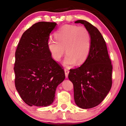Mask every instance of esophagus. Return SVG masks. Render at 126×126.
Instances as JSON below:
<instances>
[{"mask_svg": "<svg viewBox=\"0 0 126 126\" xmlns=\"http://www.w3.org/2000/svg\"><path fill=\"white\" fill-rule=\"evenodd\" d=\"M64 72H65V78H67L68 76V74H69V70L68 69H64Z\"/></svg>", "mask_w": 126, "mask_h": 126, "instance_id": "esophagus-1", "label": "esophagus"}]
</instances>
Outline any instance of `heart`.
Wrapping results in <instances>:
<instances>
[{
  "label": "heart",
  "mask_w": 126,
  "mask_h": 126,
  "mask_svg": "<svg viewBox=\"0 0 126 126\" xmlns=\"http://www.w3.org/2000/svg\"><path fill=\"white\" fill-rule=\"evenodd\" d=\"M54 37L55 39L49 38L47 46L55 61H60L65 52L67 55L63 65L67 67L76 63L82 64L86 61L91 47V34L87 28L74 25H64L54 33Z\"/></svg>",
  "instance_id": "1"
}]
</instances>
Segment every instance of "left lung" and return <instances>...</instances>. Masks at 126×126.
Instances as JSON below:
<instances>
[{
	"label": "left lung",
	"instance_id": "left-lung-1",
	"mask_svg": "<svg viewBox=\"0 0 126 126\" xmlns=\"http://www.w3.org/2000/svg\"><path fill=\"white\" fill-rule=\"evenodd\" d=\"M80 23L88 30L91 47L88 58L77 68L70 69L68 78L73 83L74 98L83 109L93 108L103 101L112 87V65L103 36L96 27L83 20Z\"/></svg>",
	"mask_w": 126,
	"mask_h": 126
}]
</instances>
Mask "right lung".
<instances>
[{
	"mask_svg": "<svg viewBox=\"0 0 126 126\" xmlns=\"http://www.w3.org/2000/svg\"><path fill=\"white\" fill-rule=\"evenodd\" d=\"M54 22H40L23 34L17 47L14 70L15 85L30 106L47 107L55 99L58 85L65 79L62 67L53 60L47 46Z\"/></svg>",
	"mask_w": 126,
	"mask_h": 126,
	"instance_id": "1",
	"label": "right lung"
}]
</instances>
